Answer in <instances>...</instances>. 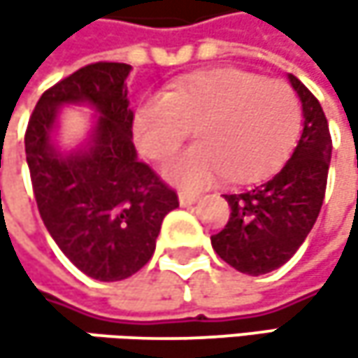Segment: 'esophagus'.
<instances>
[{
	"mask_svg": "<svg viewBox=\"0 0 358 358\" xmlns=\"http://www.w3.org/2000/svg\"><path fill=\"white\" fill-rule=\"evenodd\" d=\"M178 201L182 207H190L199 201V194H190V192H180Z\"/></svg>",
	"mask_w": 358,
	"mask_h": 358,
	"instance_id": "esophagus-1",
	"label": "esophagus"
}]
</instances>
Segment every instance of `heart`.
<instances>
[{
  "instance_id": "1",
  "label": "heart",
  "mask_w": 358,
  "mask_h": 358,
  "mask_svg": "<svg viewBox=\"0 0 358 358\" xmlns=\"http://www.w3.org/2000/svg\"><path fill=\"white\" fill-rule=\"evenodd\" d=\"M192 128L201 143L168 162L164 178L186 190L222 176L252 182L290 153L301 130V103L286 83L217 68L145 97L134 115L136 145L155 162L176 153Z\"/></svg>"
}]
</instances>
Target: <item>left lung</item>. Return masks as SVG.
Segmentation results:
<instances>
[{
  "instance_id": "obj_1",
  "label": "left lung",
  "mask_w": 358,
  "mask_h": 358,
  "mask_svg": "<svg viewBox=\"0 0 358 358\" xmlns=\"http://www.w3.org/2000/svg\"><path fill=\"white\" fill-rule=\"evenodd\" d=\"M288 83L301 99L303 130L290 159L269 180L236 194L226 228L211 236L213 250L234 269L263 275L282 267L309 236L322 209L331 138L313 93L292 74Z\"/></svg>"
}]
</instances>
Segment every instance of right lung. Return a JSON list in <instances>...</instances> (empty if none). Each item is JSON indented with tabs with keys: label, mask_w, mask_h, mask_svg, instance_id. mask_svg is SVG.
<instances>
[{
	"label": "right lung",
	"mask_w": 358,
	"mask_h": 358,
	"mask_svg": "<svg viewBox=\"0 0 358 358\" xmlns=\"http://www.w3.org/2000/svg\"><path fill=\"white\" fill-rule=\"evenodd\" d=\"M132 66L89 64L45 91L29 120L24 149L41 220L62 252L89 278L117 282L153 257L164 217L178 196L138 162L126 78ZM68 105L96 111L87 138L59 145Z\"/></svg>",
	"instance_id": "add662e5"
}]
</instances>
